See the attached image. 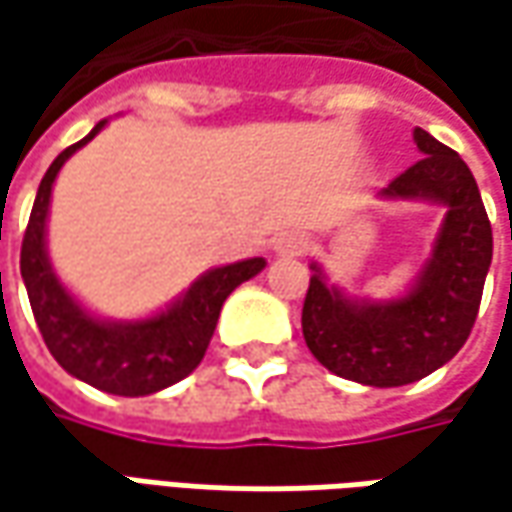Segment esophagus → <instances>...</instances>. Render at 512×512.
I'll list each match as a JSON object with an SVG mask.
<instances>
[{
	"label": "esophagus",
	"mask_w": 512,
	"mask_h": 512,
	"mask_svg": "<svg viewBox=\"0 0 512 512\" xmlns=\"http://www.w3.org/2000/svg\"><path fill=\"white\" fill-rule=\"evenodd\" d=\"M305 247V236H299V233H285V236L276 239V253L279 256H299V253H305Z\"/></svg>",
	"instance_id": "esophagus-1"
}]
</instances>
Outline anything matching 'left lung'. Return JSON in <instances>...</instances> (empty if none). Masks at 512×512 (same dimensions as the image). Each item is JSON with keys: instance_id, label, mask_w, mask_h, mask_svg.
Wrapping results in <instances>:
<instances>
[{"instance_id": "8db88e82", "label": "left lung", "mask_w": 512, "mask_h": 512, "mask_svg": "<svg viewBox=\"0 0 512 512\" xmlns=\"http://www.w3.org/2000/svg\"><path fill=\"white\" fill-rule=\"evenodd\" d=\"M424 156L384 187V199H427L447 207L433 256L402 299L353 302L325 285L313 265L302 330L330 373L370 387L419 382L467 342L493 259V227L470 168L456 150L416 128Z\"/></svg>"}]
</instances>
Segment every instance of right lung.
<instances>
[{"label":"right lung","instance_id":"add662e5","mask_svg":"<svg viewBox=\"0 0 512 512\" xmlns=\"http://www.w3.org/2000/svg\"><path fill=\"white\" fill-rule=\"evenodd\" d=\"M102 128L105 122H99L82 142L70 145L53 159L30 210L19 267L39 333L48 344L50 356L70 376L113 396H150L182 382L187 373L199 367L225 299L242 282L262 273L267 262L256 256L236 265L213 267L190 285L179 302L142 322H102L90 316L62 287L50 267L45 222L56 173Z\"/></svg>","mask_w":512,"mask_h":512}]
</instances>
